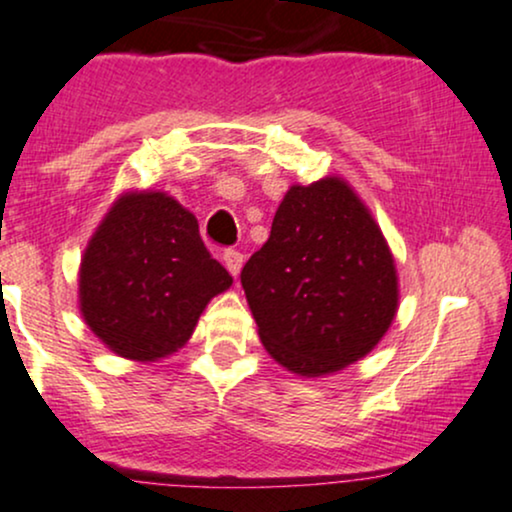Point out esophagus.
Masks as SVG:
<instances>
[{"label": "esophagus", "mask_w": 512, "mask_h": 512, "mask_svg": "<svg viewBox=\"0 0 512 512\" xmlns=\"http://www.w3.org/2000/svg\"><path fill=\"white\" fill-rule=\"evenodd\" d=\"M223 264L233 276L240 274V267H243V255L238 250H226L223 252Z\"/></svg>", "instance_id": "34e87169"}]
</instances>
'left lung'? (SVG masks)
Listing matches in <instances>:
<instances>
[{
	"label": "left lung",
	"instance_id": "left-lung-1",
	"mask_svg": "<svg viewBox=\"0 0 512 512\" xmlns=\"http://www.w3.org/2000/svg\"><path fill=\"white\" fill-rule=\"evenodd\" d=\"M240 284L267 354L301 378L361 361L399 308L390 245L339 175L289 187Z\"/></svg>",
	"mask_w": 512,
	"mask_h": 512
}]
</instances>
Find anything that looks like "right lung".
Here are the masks:
<instances>
[{"mask_svg": "<svg viewBox=\"0 0 512 512\" xmlns=\"http://www.w3.org/2000/svg\"><path fill=\"white\" fill-rule=\"evenodd\" d=\"M231 284L190 209L163 190H127L81 255L79 310L113 354L154 363L187 344L211 298Z\"/></svg>", "mask_w": 512, "mask_h": 512, "instance_id": "right-lung-1", "label": "right lung"}]
</instances>
